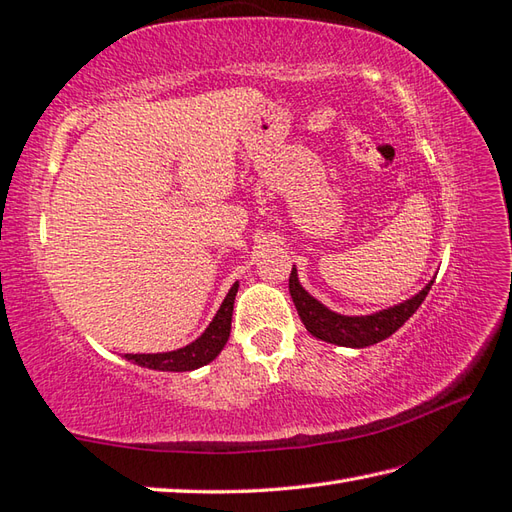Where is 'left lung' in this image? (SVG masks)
<instances>
[{
  "label": "left lung",
  "mask_w": 512,
  "mask_h": 512,
  "mask_svg": "<svg viewBox=\"0 0 512 512\" xmlns=\"http://www.w3.org/2000/svg\"><path fill=\"white\" fill-rule=\"evenodd\" d=\"M433 282L435 279H430V282L419 290L415 297L406 299L402 304L379 310V313H373V315H357V317L339 315L335 310L326 308L322 302H317V299L310 295L308 290H304L302 284H299L295 268L290 270L288 290L295 302L297 313L302 317V322L310 335L328 344L348 346V348H366L382 342V339L390 337L395 330H399V326H404L406 319L413 317L415 310L422 306Z\"/></svg>",
  "instance_id": "1"
}]
</instances>
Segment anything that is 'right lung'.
<instances>
[{"label": "right lung", "mask_w": 512, "mask_h": 512, "mask_svg": "<svg viewBox=\"0 0 512 512\" xmlns=\"http://www.w3.org/2000/svg\"><path fill=\"white\" fill-rule=\"evenodd\" d=\"M239 284L235 282L233 288L228 290L226 299L219 306L217 315L208 328L199 335L193 344L184 348L170 350V353H153V355H124L128 362L137 366H144L150 370H168V373H186V370H195L199 366H206L222 353L230 337V319H233V306Z\"/></svg>", "instance_id": "add662e5"}]
</instances>
